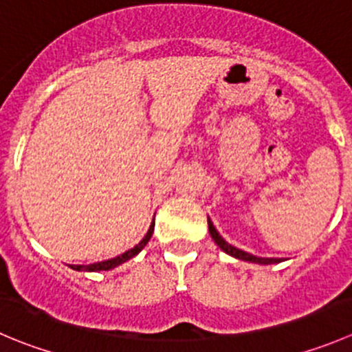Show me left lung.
Listing matches in <instances>:
<instances>
[{
    "instance_id": "8db88e82",
    "label": "left lung",
    "mask_w": 352,
    "mask_h": 352,
    "mask_svg": "<svg viewBox=\"0 0 352 352\" xmlns=\"http://www.w3.org/2000/svg\"><path fill=\"white\" fill-rule=\"evenodd\" d=\"M208 228H210V235L213 237V241L220 245V249H223L227 254L234 256V258L244 259V261H251V263H261V265H272V263L280 261L278 258H258V256H252V254H249V252H244V251H241V249L230 245L228 242L223 241V237H221L220 234H218L217 228L213 227V223H211L210 218H208Z\"/></svg>"
}]
</instances>
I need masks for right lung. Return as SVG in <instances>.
Masks as SVG:
<instances>
[{
	"label": "right lung",
	"instance_id": "add662e5",
	"mask_svg": "<svg viewBox=\"0 0 352 352\" xmlns=\"http://www.w3.org/2000/svg\"><path fill=\"white\" fill-rule=\"evenodd\" d=\"M153 230H155V220H153L151 227H149L148 234H146V237L142 239L141 242H139L138 245H134L132 249H129L127 252H124V254L117 256V258H111V259H107V261H100V263H93V265H87V267H82V265H72V268L74 270H87V272H101V270H110V268H115L118 267V265H122V263H125L127 259L134 258L135 254H138L139 251H142V248H144L146 244H148V241L151 239L153 235Z\"/></svg>",
	"mask_w": 352,
	"mask_h": 352
}]
</instances>
